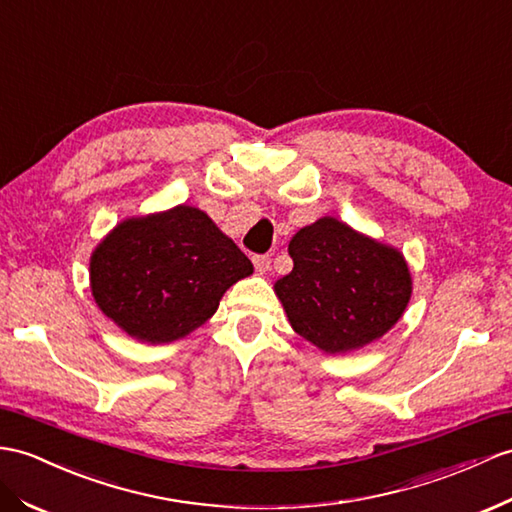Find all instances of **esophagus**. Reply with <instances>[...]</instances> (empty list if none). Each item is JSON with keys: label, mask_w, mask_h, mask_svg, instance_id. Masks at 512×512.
Here are the masks:
<instances>
[{"label": "esophagus", "mask_w": 512, "mask_h": 512, "mask_svg": "<svg viewBox=\"0 0 512 512\" xmlns=\"http://www.w3.org/2000/svg\"><path fill=\"white\" fill-rule=\"evenodd\" d=\"M254 267L258 273H267L271 269V256L267 254H256L254 256Z\"/></svg>", "instance_id": "esophagus-1"}]
</instances>
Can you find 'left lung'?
<instances>
[{
	"label": "left lung",
	"mask_w": 512,
	"mask_h": 512,
	"mask_svg": "<svg viewBox=\"0 0 512 512\" xmlns=\"http://www.w3.org/2000/svg\"><path fill=\"white\" fill-rule=\"evenodd\" d=\"M289 254L293 271L276 282V293L293 330L319 350H356L402 317L413 286L395 249L323 217L293 236Z\"/></svg>",
	"instance_id": "left-lung-1"
}]
</instances>
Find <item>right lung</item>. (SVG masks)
Wrapping results in <instances>:
<instances>
[{
  "instance_id": "1",
  "label": "right lung",
  "mask_w": 512,
  "mask_h": 512,
  "mask_svg": "<svg viewBox=\"0 0 512 512\" xmlns=\"http://www.w3.org/2000/svg\"><path fill=\"white\" fill-rule=\"evenodd\" d=\"M252 271L206 213L176 206L112 230L91 258V289L121 330L171 343L213 317L221 295Z\"/></svg>"
}]
</instances>
